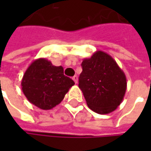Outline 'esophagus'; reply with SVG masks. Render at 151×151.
Listing matches in <instances>:
<instances>
[{
	"instance_id": "obj_1",
	"label": "esophagus",
	"mask_w": 151,
	"mask_h": 151,
	"mask_svg": "<svg viewBox=\"0 0 151 151\" xmlns=\"http://www.w3.org/2000/svg\"><path fill=\"white\" fill-rule=\"evenodd\" d=\"M72 79L73 81H75V83H78V76H74Z\"/></svg>"
}]
</instances>
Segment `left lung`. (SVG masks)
<instances>
[{
	"label": "left lung",
	"mask_w": 151,
	"mask_h": 151,
	"mask_svg": "<svg viewBox=\"0 0 151 151\" xmlns=\"http://www.w3.org/2000/svg\"><path fill=\"white\" fill-rule=\"evenodd\" d=\"M79 76V88L82 91L87 106L99 114L113 112L122 102L127 88L124 72L112 56L96 51L84 59Z\"/></svg>",
	"instance_id": "8db88e82"
}]
</instances>
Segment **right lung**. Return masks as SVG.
Wrapping results in <instances>:
<instances>
[{"instance_id":"add662e5","label":"right lung","mask_w":151,"mask_h":151,"mask_svg":"<svg viewBox=\"0 0 151 151\" xmlns=\"http://www.w3.org/2000/svg\"><path fill=\"white\" fill-rule=\"evenodd\" d=\"M22 90L36 107L50 110L60 104L69 89L75 85L64 75V68L55 66L44 58L32 62L23 75Z\"/></svg>"}]
</instances>
